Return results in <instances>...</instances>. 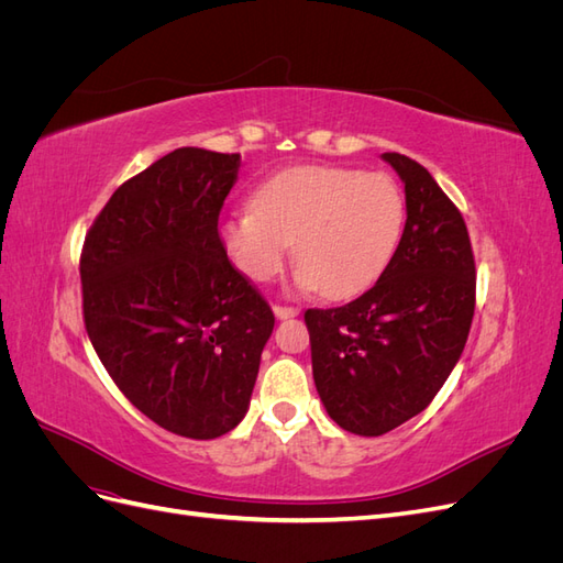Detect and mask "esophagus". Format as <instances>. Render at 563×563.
I'll return each instance as SVG.
<instances>
[{"mask_svg": "<svg viewBox=\"0 0 563 563\" xmlns=\"http://www.w3.org/2000/svg\"><path fill=\"white\" fill-rule=\"evenodd\" d=\"M275 317L277 319H288V317H296L298 314V308H286V305H275Z\"/></svg>", "mask_w": 563, "mask_h": 563, "instance_id": "esophagus-1", "label": "esophagus"}]
</instances>
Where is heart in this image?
I'll return each instance as SVG.
<instances>
[{
    "mask_svg": "<svg viewBox=\"0 0 563 563\" xmlns=\"http://www.w3.org/2000/svg\"><path fill=\"white\" fill-rule=\"evenodd\" d=\"M404 223L406 199L389 174L308 164L265 180L253 207L223 220L220 236L253 282L275 277L294 244L296 284L340 300L383 275Z\"/></svg>",
    "mask_w": 563,
    "mask_h": 563,
    "instance_id": "b5f03b06",
    "label": "heart"
}]
</instances>
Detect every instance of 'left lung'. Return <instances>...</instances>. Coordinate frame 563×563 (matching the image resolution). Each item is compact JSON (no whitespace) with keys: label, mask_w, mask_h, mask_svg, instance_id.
I'll list each match as a JSON object with an SVG mask.
<instances>
[{"label":"left lung","mask_w":563,"mask_h":563,"mask_svg":"<svg viewBox=\"0 0 563 563\" xmlns=\"http://www.w3.org/2000/svg\"><path fill=\"white\" fill-rule=\"evenodd\" d=\"M383 159L406 192L395 255L356 300L305 312L321 404L340 428L362 437H380L430 406L465 350L476 288L455 203L418 162L399 152Z\"/></svg>","instance_id":"8db88e82"}]
</instances>
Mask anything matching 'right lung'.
Returning a JSON list of instances; mask_svg holds the SVG:
<instances>
[{"label":"right lung","mask_w":563,"mask_h":563,"mask_svg":"<svg viewBox=\"0 0 563 563\" xmlns=\"http://www.w3.org/2000/svg\"><path fill=\"white\" fill-rule=\"evenodd\" d=\"M240 164L201 147L168 152L117 187L79 261L98 360L141 413L187 439L244 420L275 329L218 234Z\"/></svg>","instance_id":"1"}]
</instances>
